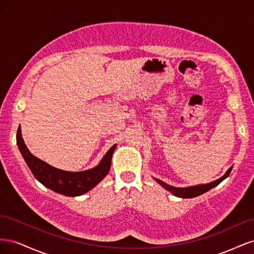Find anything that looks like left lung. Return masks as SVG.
Segmentation results:
<instances>
[{
    "mask_svg": "<svg viewBox=\"0 0 254 254\" xmlns=\"http://www.w3.org/2000/svg\"><path fill=\"white\" fill-rule=\"evenodd\" d=\"M231 171H232V166L229 168V170L226 172V174L224 176L220 177V178L217 179V180H215V181L210 182V183H206V184H199V186L189 187V188H175V187L170 186V184L164 183L163 181H161L159 179H155V180L160 184V186H162L165 190L172 191V194L177 196V197L193 198V197H196V196H199V195L205 193V191L213 189L214 187H216L217 184H219L222 180L227 178V177L230 175V173H231Z\"/></svg>",
    "mask_w": 254,
    "mask_h": 254,
    "instance_id": "1",
    "label": "left lung"
}]
</instances>
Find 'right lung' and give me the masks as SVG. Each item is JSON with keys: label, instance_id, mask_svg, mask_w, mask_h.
Wrapping results in <instances>:
<instances>
[{"label": "right lung", "instance_id": "right-lung-1", "mask_svg": "<svg viewBox=\"0 0 254 254\" xmlns=\"http://www.w3.org/2000/svg\"><path fill=\"white\" fill-rule=\"evenodd\" d=\"M17 144L23 159L29 170L32 171L35 178L48 189L70 197L80 196L87 193L105 178L109 173L113 151L117 147V144L113 145L107 151L99 164L91 170L83 172H66L53 167L32 155L23 141L20 126L17 132Z\"/></svg>", "mask_w": 254, "mask_h": 254}]
</instances>
